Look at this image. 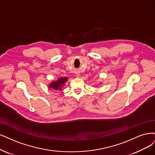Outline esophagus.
<instances>
[{
  "mask_svg": "<svg viewBox=\"0 0 155 155\" xmlns=\"http://www.w3.org/2000/svg\"><path fill=\"white\" fill-rule=\"evenodd\" d=\"M80 76V74H78V75H77V77H79Z\"/></svg>",
  "mask_w": 155,
  "mask_h": 155,
  "instance_id": "esophagus-1",
  "label": "esophagus"
}]
</instances>
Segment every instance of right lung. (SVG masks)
Masks as SVG:
<instances>
[{"instance_id": "right-lung-1", "label": "right lung", "mask_w": 155, "mask_h": 155, "mask_svg": "<svg viewBox=\"0 0 155 155\" xmlns=\"http://www.w3.org/2000/svg\"><path fill=\"white\" fill-rule=\"evenodd\" d=\"M68 78H59L58 81L53 82L50 85V88H52L55 90H61L62 85L67 81Z\"/></svg>"}]
</instances>
